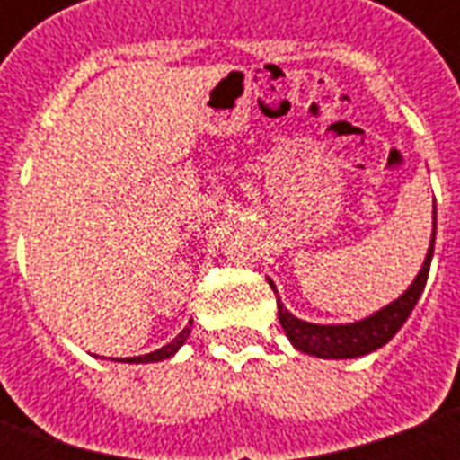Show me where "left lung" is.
<instances>
[{
	"label": "left lung",
	"mask_w": 460,
	"mask_h": 460,
	"mask_svg": "<svg viewBox=\"0 0 460 460\" xmlns=\"http://www.w3.org/2000/svg\"><path fill=\"white\" fill-rule=\"evenodd\" d=\"M434 241H436V204H434V231H431V241H429V251L421 263V269L411 280V286L392 300L389 305L379 308L372 315H367L355 323H340V325H320V323H308V320L296 318L279 296L276 283L269 279V286L276 293V303H279V320L286 335H288L290 345L305 352L310 357H320V359H352V357H362L375 352L379 347H385L389 340L394 338L399 328L404 325L406 318L411 315L416 300L424 293L426 279H429V269H431V256H434Z\"/></svg>",
	"instance_id": "8db88e82"
}]
</instances>
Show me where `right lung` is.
Returning <instances> with one entry per match:
<instances>
[{
  "label": "right lung",
  "mask_w": 460,
  "mask_h": 460,
  "mask_svg": "<svg viewBox=\"0 0 460 460\" xmlns=\"http://www.w3.org/2000/svg\"><path fill=\"white\" fill-rule=\"evenodd\" d=\"M191 332V320L187 328L181 330L177 338L172 340V342H167L164 347H160V349H155V352H147V355H140V357H120V359H115V362H130V365H145V362H162V359H167V357L177 355L180 352V347L187 342V338H190Z\"/></svg>",
  "instance_id": "1"
}]
</instances>
